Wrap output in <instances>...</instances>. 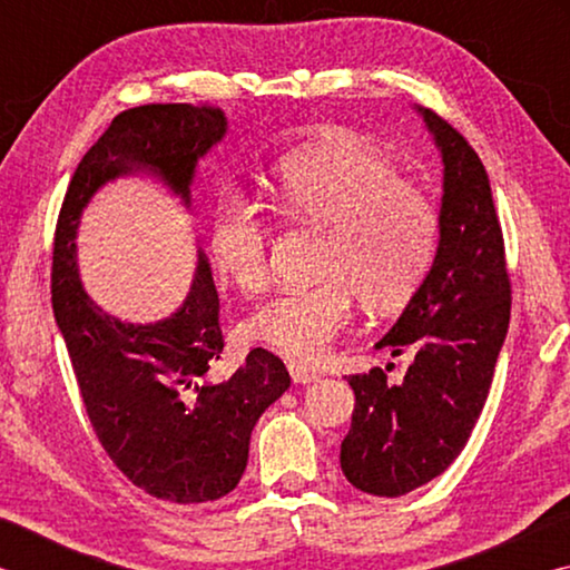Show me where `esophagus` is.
<instances>
[{"mask_svg": "<svg viewBox=\"0 0 570 570\" xmlns=\"http://www.w3.org/2000/svg\"><path fill=\"white\" fill-rule=\"evenodd\" d=\"M288 374H292V380H294L296 384H308V382L320 380V374H316L314 370H306V366L296 364V362L288 364Z\"/></svg>", "mask_w": 570, "mask_h": 570, "instance_id": "34e87169", "label": "esophagus"}]
</instances>
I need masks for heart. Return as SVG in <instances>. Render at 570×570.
I'll return each mask as SVG.
<instances>
[{
    "mask_svg": "<svg viewBox=\"0 0 570 570\" xmlns=\"http://www.w3.org/2000/svg\"><path fill=\"white\" fill-rule=\"evenodd\" d=\"M266 193L278 214L324 228L320 282L284 288L244 322L248 340L268 350L316 362L352 322L356 296L372 312H390L430 272L438 208L380 150L350 142L288 153L268 168ZM210 254L244 292L268 284V226L238 190H220L214 200Z\"/></svg>",
    "mask_w": 570,
    "mask_h": 570,
    "instance_id": "heart-1",
    "label": "heart"
}]
</instances>
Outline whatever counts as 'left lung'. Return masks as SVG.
I'll return each mask as SVG.
<instances>
[{
  "instance_id": "left-lung-1",
  "label": "left lung",
  "mask_w": 570,
  "mask_h": 570,
  "mask_svg": "<svg viewBox=\"0 0 570 570\" xmlns=\"http://www.w3.org/2000/svg\"><path fill=\"white\" fill-rule=\"evenodd\" d=\"M442 156L440 244L430 274L377 346L412 354L400 384L350 374L342 472L362 493L400 498L445 472L488 400L510 322L505 244L485 166L438 112L417 108Z\"/></svg>"
}]
</instances>
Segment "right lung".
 Masks as SVG:
<instances>
[{"label":"right lung","instance_id":"obj_1","mask_svg":"<svg viewBox=\"0 0 570 570\" xmlns=\"http://www.w3.org/2000/svg\"><path fill=\"white\" fill-rule=\"evenodd\" d=\"M226 130V115L210 105L120 112L77 166L55 230L52 308L95 435L132 485L176 505L208 503L238 485L250 430L292 377L278 356L256 346L228 380H216L224 334L204 248L178 312L130 324L82 288L75 236L95 193L132 173L158 178L188 208L196 163Z\"/></svg>","mask_w":570,"mask_h":570}]
</instances>
